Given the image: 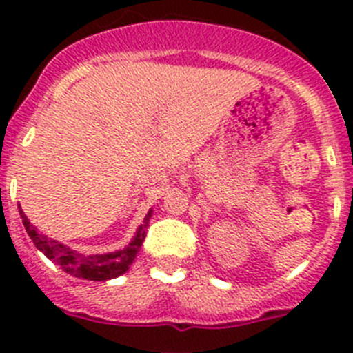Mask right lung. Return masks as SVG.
Wrapping results in <instances>:
<instances>
[{
	"mask_svg": "<svg viewBox=\"0 0 353 353\" xmlns=\"http://www.w3.org/2000/svg\"><path fill=\"white\" fill-rule=\"evenodd\" d=\"M21 219H23L24 228H26L28 235L33 240L35 248L40 252H43L46 256L56 265H60V269L70 274L79 279H88V281H108V279H114V277L121 276L129 270L130 265L134 263L136 256H138L139 249L143 245V240L146 235V228H148L150 217L154 214V210L150 208L146 217L143 219V224L138 228L136 235L132 236L129 244L123 249H118L113 252H105V254H81V252L74 251V249L67 248L61 242L49 239L48 235H43L37 230V226L30 223L23 210H19Z\"/></svg>",
	"mask_w": 353,
	"mask_h": 353,
	"instance_id": "obj_1",
	"label": "right lung"
}]
</instances>
